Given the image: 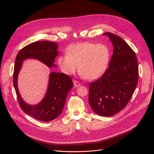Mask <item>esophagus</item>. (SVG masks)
Instances as JSON below:
<instances>
[{"instance_id":"34e87169","label":"esophagus","mask_w":154,"mask_h":154,"mask_svg":"<svg viewBox=\"0 0 154 154\" xmlns=\"http://www.w3.org/2000/svg\"><path fill=\"white\" fill-rule=\"evenodd\" d=\"M74 85L75 87H79L81 85V84H80L79 82L77 81V80H74Z\"/></svg>"}]
</instances>
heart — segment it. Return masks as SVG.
<instances>
[{"mask_svg": "<svg viewBox=\"0 0 154 154\" xmlns=\"http://www.w3.org/2000/svg\"><path fill=\"white\" fill-rule=\"evenodd\" d=\"M66 52L57 59L62 71L68 75H74L79 65L80 75L90 80L98 79L103 74L110 59L109 48L104 44L85 42L72 44Z\"/></svg>", "mask_w": 154, "mask_h": 154, "instance_id": "1", "label": "heart"}]
</instances>
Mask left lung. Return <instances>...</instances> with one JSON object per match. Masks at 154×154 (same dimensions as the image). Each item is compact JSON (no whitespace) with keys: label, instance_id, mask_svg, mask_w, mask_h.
<instances>
[{"label":"left lung","instance_id":"8db88e82","mask_svg":"<svg viewBox=\"0 0 154 154\" xmlns=\"http://www.w3.org/2000/svg\"><path fill=\"white\" fill-rule=\"evenodd\" d=\"M113 54L103 75L89 85L88 102L92 110L103 117L114 116L131 100L139 79L137 57L124 39L110 32Z\"/></svg>","mask_w":154,"mask_h":154}]
</instances>
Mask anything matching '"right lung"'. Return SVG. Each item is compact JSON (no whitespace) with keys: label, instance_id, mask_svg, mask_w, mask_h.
<instances>
[{"label":"right lung","instance_id":"obj_1","mask_svg":"<svg viewBox=\"0 0 154 154\" xmlns=\"http://www.w3.org/2000/svg\"><path fill=\"white\" fill-rule=\"evenodd\" d=\"M57 49L58 44L54 42H34L22 48L15 58L13 82L20 106L27 114L43 122L53 120L62 113L67 95L73 87L71 77L63 73L51 72L44 97L38 103L30 105L23 100L19 93L18 75L23 61L27 59L38 60L50 68L57 67L54 62L59 54Z\"/></svg>","mask_w":154,"mask_h":154}]
</instances>
